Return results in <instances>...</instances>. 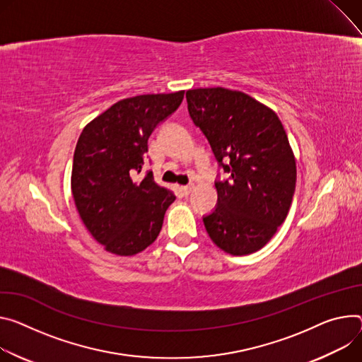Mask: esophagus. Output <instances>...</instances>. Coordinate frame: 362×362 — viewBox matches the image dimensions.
I'll list each match as a JSON object with an SVG mask.
<instances>
[{
  "instance_id": "34e87169",
  "label": "esophagus",
  "mask_w": 362,
  "mask_h": 362,
  "mask_svg": "<svg viewBox=\"0 0 362 362\" xmlns=\"http://www.w3.org/2000/svg\"><path fill=\"white\" fill-rule=\"evenodd\" d=\"M192 189H193V186H192V185L180 186V192H182V194H185V196H187V194L192 192Z\"/></svg>"
}]
</instances>
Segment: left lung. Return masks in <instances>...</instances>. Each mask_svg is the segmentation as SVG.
Returning <instances> with one entry per match:
<instances>
[{"mask_svg":"<svg viewBox=\"0 0 362 362\" xmlns=\"http://www.w3.org/2000/svg\"><path fill=\"white\" fill-rule=\"evenodd\" d=\"M189 115L206 137L226 179H216V208L204 216L211 240L245 255L264 247L284 222L296 187V161L274 111L225 88L186 92Z\"/></svg>","mask_w":362,"mask_h":362,"instance_id":"8db88e82","label":"left lung"}]
</instances>
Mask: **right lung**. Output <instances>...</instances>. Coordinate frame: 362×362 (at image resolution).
<instances>
[{
  "label": "right lung",
  "instance_id": "add662e5",
  "mask_svg": "<svg viewBox=\"0 0 362 362\" xmlns=\"http://www.w3.org/2000/svg\"><path fill=\"white\" fill-rule=\"evenodd\" d=\"M185 90L118 101L90 121L78 140L72 194L92 237L117 255H134L156 241L176 196L141 172L148 137L182 104Z\"/></svg>",
  "mask_w": 362,
  "mask_h": 362
}]
</instances>
